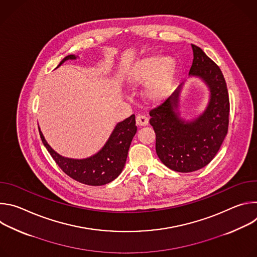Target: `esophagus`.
<instances>
[{"label":"esophagus","instance_id":"1","mask_svg":"<svg viewBox=\"0 0 257 257\" xmlns=\"http://www.w3.org/2000/svg\"><path fill=\"white\" fill-rule=\"evenodd\" d=\"M136 123L138 126H146L149 124V118L143 115H138L136 117Z\"/></svg>","mask_w":257,"mask_h":257}]
</instances>
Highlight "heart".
<instances>
[{
    "label": "heart",
    "mask_w": 257,
    "mask_h": 257,
    "mask_svg": "<svg viewBox=\"0 0 257 257\" xmlns=\"http://www.w3.org/2000/svg\"><path fill=\"white\" fill-rule=\"evenodd\" d=\"M176 73V62L171 57L160 59L157 56L143 58L132 71L131 81L140 83L153 77L146 88V95L151 99L161 100L167 96Z\"/></svg>",
    "instance_id": "b5f03b06"
}]
</instances>
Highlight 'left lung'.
Segmentation results:
<instances>
[{
    "label": "left lung",
    "instance_id": "8db88e82",
    "mask_svg": "<svg viewBox=\"0 0 257 257\" xmlns=\"http://www.w3.org/2000/svg\"><path fill=\"white\" fill-rule=\"evenodd\" d=\"M189 76L200 78L210 95L205 111L192 121L180 117L182 83L162 104L150 112L156 132V151L169 169L189 173L206 165L217 154L228 133L230 101L226 80L219 67L195 45Z\"/></svg>",
    "mask_w": 257,
    "mask_h": 257
}]
</instances>
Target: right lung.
<instances>
[{"mask_svg": "<svg viewBox=\"0 0 257 257\" xmlns=\"http://www.w3.org/2000/svg\"><path fill=\"white\" fill-rule=\"evenodd\" d=\"M75 59V55H69L60 62L59 66L65 61ZM136 131L135 115H131L116 125L111 136L97 154L82 160L68 159L60 156L48 144L41 130L40 134L48 152L65 174L83 184L101 186L115 180L123 171L130 144Z\"/></svg>", "mask_w": 257, "mask_h": 257, "instance_id": "1", "label": "right lung"}]
</instances>
